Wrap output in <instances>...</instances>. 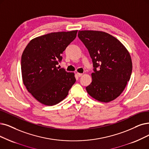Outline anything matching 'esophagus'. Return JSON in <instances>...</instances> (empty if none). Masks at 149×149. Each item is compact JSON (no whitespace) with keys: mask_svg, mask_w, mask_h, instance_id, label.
Returning a JSON list of instances; mask_svg holds the SVG:
<instances>
[{"mask_svg":"<svg viewBox=\"0 0 149 149\" xmlns=\"http://www.w3.org/2000/svg\"><path fill=\"white\" fill-rule=\"evenodd\" d=\"M77 76H78V77H81L82 76V73H77Z\"/></svg>","mask_w":149,"mask_h":149,"instance_id":"34e87169","label":"esophagus"}]
</instances>
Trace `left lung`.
I'll return each instance as SVG.
<instances>
[{"mask_svg":"<svg viewBox=\"0 0 149 149\" xmlns=\"http://www.w3.org/2000/svg\"><path fill=\"white\" fill-rule=\"evenodd\" d=\"M78 36L92 59V81L86 88L87 93L99 102L114 100L122 93L132 73L129 52L108 33L82 31L78 32Z\"/></svg>","mask_w":149,"mask_h":149,"instance_id":"1","label":"left lung"}]
</instances>
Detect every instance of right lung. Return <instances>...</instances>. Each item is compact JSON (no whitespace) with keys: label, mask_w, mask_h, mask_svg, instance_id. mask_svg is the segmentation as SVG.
<instances>
[{"label":"right lung","mask_w":149,"mask_h":149,"mask_svg":"<svg viewBox=\"0 0 149 149\" xmlns=\"http://www.w3.org/2000/svg\"><path fill=\"white\" fill-rule=\"evenodd\" d=\"M77 32H58L42 35L32 40L23 51L21 65L24 84L41 103L52 106L61 102L75 83L73 73L57 65Z\"/></svg>","instance_id":"right-lung-1"}]
</instances>
